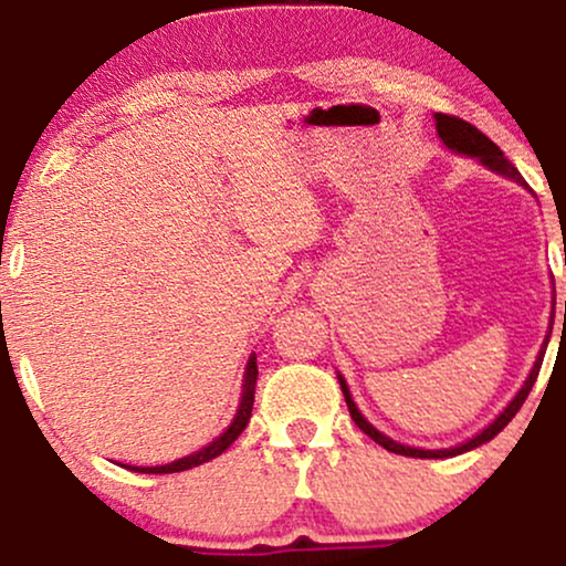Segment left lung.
Instances as JSON below:
<instances>
[{
  "label": "left lung",
  "instance_id": "1",
  "mask_svg": "<svg viewBox=\"0 0 566 566\" xmlns=\"http://www.w3.org/2000/svg\"><path fill=\"white\" fill-rule=\"evenodd\" d=\"M437 133H439V138L444 140L447 146L452 148V151H458V154H469V157H479V159L484 161L486 167H490V170H495V172H500V175H505V178L516 180V184H522V186H524V178H522V175H518L516 167H513L511 161L503 157V151H500V148L495 146V143H492L490 138H486V135L482 133V129H476V127H473L471 122L460 119V116H450V114H437ZM551 324H554V316H551ZM564 324H566V303H564ZM548 337H551V333H548ZM548 337H545V346H548ZM545 346H543V350H541V356H537L535 367H532V373H530L527 382H524V386H522V391H518L516 396H513V401H511L509 407L503 409V412H500V418H497V420H492V423L486 426L482 433H476V437H473L471 441H465V444H460V447H452V450H437V452H433V450H415V447L396 444L394 439L382 437V433L378 431V428H373V426L367 423L365 418H361V412H359V409H356L354 399H350V394H348V386H346V380H343V378H337V380H340L343 396H346V405H348V412H350V418H354V423L359 426L361 431H365L369 439H373V441H378L380 447H386L388 452H396V454H407V458H452V454L469 452V450H473V447H479V444H484V441L495 439L497 433L503 431V428L511 423V418H513V415L518 412V409H522L524 399H527L530 391H532V386H535V380H537V373H541V365H543V354H545Z\"/></svg>",
  "mask_w": 566,
  "mask_h": 566
}]
</instances>
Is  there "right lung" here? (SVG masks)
<instances>
[{"label": "right lung", "instance_id": "obj_1", "mask_svg": "<svg viewBox=\"0 0 566 566\" xmlns=\"http://www.w3.org/2000/svg\"><path fill=\"white\" fill-rule=\"evenodd\" d=\"M255 380H258V361L255 356L250 359V365H247V375H244V391H242V405H239V412L237 418H233V423L229 426V431L223 433V437H218L212 444H207L205 450L188 454V458H180L175 460V463H167V465H154V469H138V465H129V471H138V473H178V471H186V469H193V465H201L207 463V460L218 458L220 452H226L229 447L237 441L239 433L244 431L247 423H250V415H252V401H255Z\"/></svg>", "mask_w": 566, "mask_h": 566}]
</instances>
